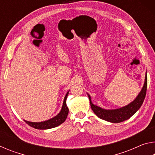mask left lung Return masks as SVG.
Masks as SVG:
<instances>
[{"label": "left lung", "instance_id": "1", "mask_svg": "<svg viewBox=\"0 0 155 155\" xmlns=\"http://www.w3.org/2000/svg\"><path fill=\"white\" fill-rule=\"evenodd\" d=\"M147 89V73H146L145 81L142 89L139 93L133 102H131L127 105L120 107L118 109H105L101 108L92 103L91 101V97L90 94H87L90 102V105L91 109L99 118L106 120L107 122L112 123H119L124 120L129 119L132 115L137 112L143 103L144 98L146 97Z\"/></svg>", "mask_w": 155, "mask_h": 155}]
</instances>
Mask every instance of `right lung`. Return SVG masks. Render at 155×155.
Here are the masks:
<instances>
[{
  "label": "right lung",
  "instance_id": "add662e5",
  "mask_svg": "<svg viewBox=\"0 0 155 155\" xmlns=\"http://www.w3.org/2000/svg\"><path fill=\"white\" fill-rule=\"evenodd\" d=\"M69 91H68L66 93V94H65L61 111H60V112L56 115V116L52 117V118L49 119L48 120H46V121L40 122H29V121H27V120H24V121L27 123V124L29 125L30 127L35 128L36 129H40V130L49 129V128L57 127H58L59 125L61 124L62 123L64 122L65 120H66L68 114V111H69V109H68V107L66 105V99H67L68 94H69Z\"/></svg>",
  "mask_w": 155,
  "mask_h": 155
}]
</instances>
